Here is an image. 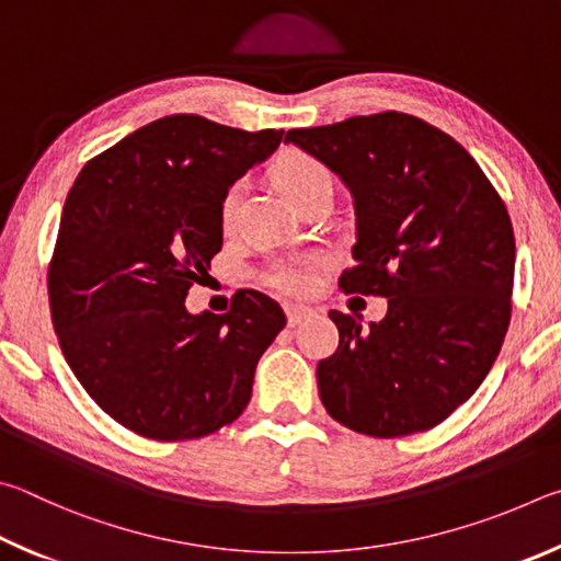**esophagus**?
<instances>
[{
	"label": "esophagus",
	"mask_w": 561,
	"mask_h": 561,
	"mask_svg": "<svg viewBox=\"0 0 561 561\" xmlns=\"http://www.w3.org/2000/svg\"><path fill=\"white\" fill-rule=\"evenodd\" d=\"M310 308H306V306H288L286 308V316H288V325L290 328H296V325H300L302 320H306L308 316H310Z\"/></svg>",
	"instance_id": "1"
}]
</instances>
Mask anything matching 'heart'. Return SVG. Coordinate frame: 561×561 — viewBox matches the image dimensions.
<instances>
[{
  "label": "heart",
  "instance_id": "obj_1",
  "mask_svg": "<svg viewBox=\"0 0 561 561\" xmlns=\"http://www.w3.org/2000/svg\"><path fill=\"white\" fill-rule=\"evenodd\" d=\"M273 176L296 206L308 202L310 196L320 192H332V186H335V176H332L330 167L318 160L316 154L296 150V147L286 150L275 160ZM241 182L226 186V192L219 199V209H216V219H219V229L224 233H231L236 229V221H239L241 214ZM263 280L275 290L288 293V296H302V293L310 290L312 280H316V261H278L263 273Z\"/></svg>",
  "mask_w": 561,
  "mask_h": 561
}]
</instances>
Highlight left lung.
Masks as SVG:
<instances>
[{
	"instance_id": "obj_1",
	"label": "left lung",
	"mask_w": 561,
	"mask_h": 561,
	"mask_svg": "<svg viewBox=\"0 0 561 561\" xmlns=\"http://www.w3.org/2000/svg\"><path fill=\"white\" fill-rule=\"evenodd\" d=\"M355 199V265L340 288L381 296V322L332 310L335 355L320 359L328 414L357 434L428 431L476 394L513 316L515 233L507 206L463 145L387 111L288 130Z\"/></svg>"
}]
</instances>
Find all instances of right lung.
I'll return each mask as SVG.
<instances>
[{
    "instance_id": "right-lung-1",
    "label": "right lung",
    "mask_w": 561,
    "mask_h": 561,
    "mask_svg": "<svg viewBox=\"0 0 561 561\" xmlns=\"http://www.w3.org/2000/svg\"><path fill=\"white\" fill-rule=\"evenodd\" d=\"M280 140L167 115L88 160L66 196L48 263L58 345L95 404L137 436L192 440L239 419L286 328L259 290L236 293L224 316L184 308L221 251L226 186Z\"/></svg>"
}]
</instances>
